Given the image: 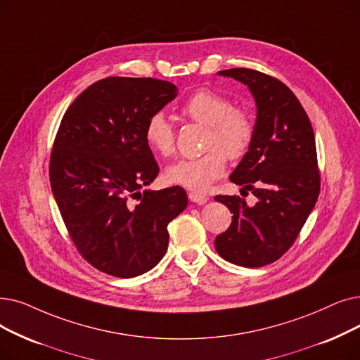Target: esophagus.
Masks as SVG:
<instances>
[{
  "instance_id": "esophagus-1",
  "label": "esophagus",
  "mask_w": 360,
  "mask_h": 360,
  "mask_svg": "<svg viewBox=\"0 0 360 360\" xmlns=\"http://www.w3.org/2000/svg\"><path fill=\"white\" fill-rule=\"evenodd\" d=\"M188 198L193 201V202H195V205H205V202H207V200H209V197H206V195H202V194H197V193H190L188 194Z\"/></svg>"
}]
</instances>
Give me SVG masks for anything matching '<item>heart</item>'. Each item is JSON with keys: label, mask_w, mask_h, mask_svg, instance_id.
<instances>
[{"label": "heart", "mask_w": 360, "mask_h": 360, "mask_svg": "<svg viewBox=\"0 0 360 360\" xmlns=\"http://www.w3.org/2000/svg\"><path fill=\"white\" fill-rule=\"evenodd\" d=\"M181 113L191 120L206 124V154L195 159H182L166 169V179L170 184L191 191H206L224 175L226 158L241 159L252 147L255 138V122L250 113L221 94L200 89L188 97ZM147 146L153 153L169 158L175 151V132L163 113L153 115L144 129Z\"/></svg>", "instance_id": "b5f03b06"}]
</instances>
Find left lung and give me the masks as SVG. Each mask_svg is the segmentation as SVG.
Masks as SVG:
<instances>
[{"label": "left lung", "instance_id": "left-lung-1", "mask_svg": "<svg viewBox=\"0 0 360 360\" xmlns=\"http://www.w3.org/2000/svg\"><path fill=\"white\" fill-rule=\"evenodd\" d=\"M219 76L244 84L256 103L255 138L229 181L257 198L248 206L237 195H216L232 216L217 236L219 256L245 268H260L292 245L321 190L315 135L300 101L272 76L252 69H228Z\"/></svg>", "mask_w": 360, "mask_h": 360}]
</instances>
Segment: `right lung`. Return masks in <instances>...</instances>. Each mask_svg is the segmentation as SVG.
Returning a JSON list of instances; mask_svg holds the SVG:
<instances>
[{
  "label": "right lung",
  "mask_w": 360,
  "mask_h": 360,
  "mask_svg": "<svg viewBox=\"0 0 360 360\" xmlns=\"http://www.w3.org/2000/svg\"><path fill=\"white\" fill-rule=\"evenodd\" d=\"M176 96L167 81L105 77L60 123L51 190L75 245L104 274L134 278L153 269L167 250L169 222L188 205L178 185L141 191L159 174L146 124Z\"/></svg>",
  "instance_id": "obj_1"
}]
</instances>
